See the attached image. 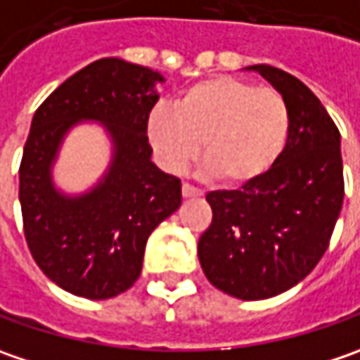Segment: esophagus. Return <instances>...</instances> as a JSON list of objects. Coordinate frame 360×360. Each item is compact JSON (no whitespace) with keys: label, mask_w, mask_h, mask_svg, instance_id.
Returning <instances> with one entry per match:
<instances>
[{"label":"esophagus","mask_w":360,"mask_h":360,"mask_svg":"<svg viewBox=\"0 0 360 360\" xmlns=\"http://www.w3.org/2000/svg\"><path fill=\"white\" fill-rule=\"evenodd\" d=\"M181 193H183V197H185V199H187V197L201 195V191H199L197 187H193L191 183H183V187H181Z\"/></svg>","instance_id":"34e87169"}]
</instances>
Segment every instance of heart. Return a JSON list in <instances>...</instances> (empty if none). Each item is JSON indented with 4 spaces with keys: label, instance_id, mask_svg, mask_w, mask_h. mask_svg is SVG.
Segmentation results:
<instances>
[{
    "label": "heart",
    "instance_id": "heart-1",
    "mask_svg": "<svg viewBox=\"0 0 360 360\" xmlns=\"http://www.w3.org/2000/svg\"><path fill=\"white\" fill-rule=\"evenodd\" d=\"M290 106L280 90L236 76H211L183 90L173 108L157 106L147 120L153 149L171 171L201 150L215 179L245 185L280 161L290 139Z\"/></svg>",
    "mask_w": 360,
    "mask_h": 360
}]
</instances>
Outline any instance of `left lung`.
Listing matches in <instances>:
<instances>
[{
	"label": "left lung",
	"mask_w": 360,
	"mask_h": 360,
	"mask_svg": "<svg viewBox=\"0 0 360 360\" xmlns=\"http://www.w3.org/2000/svg\"><path fill=\"white\" fill-rule=\"evenodd\" d=\"M254 70L288 102V145L264 177L205 195L213 219L197 243L207 280L242 300L272 298L314 270L345 197L340 133L326 108L288 72Z\"/></svg>",
	"instance_id": "obj_1"
}]
</instances>
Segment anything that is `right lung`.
I'll return each instance as SVG.
<instances>
[{"label": "right lung", "mask_w": 360, "mask_h": 360, "mask_svg": "<svg viewBox=\"0 0 360 360\" xmlns=\"http://www.w3.org/2000/svg\"><path fill=\"white\" fill-rule=\"evenodd\" d=\"M157 72L102 58L76 72L39 104L20 163V203L32 258L70 294L104 300L141 276L150 231L181 205V179L150 161L147 120L159 94ZM78 120H101L115 139V161L82 198L60 196L49 165Z\"/></svg>", "instance_id": "obj_1"}]
</instances>
